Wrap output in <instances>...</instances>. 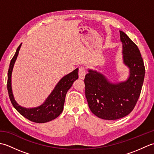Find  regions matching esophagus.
Instances as JSON below:
<instances>
[{
    "label": "esophagus",
    "mask_w": 154,
    "mask_h": 154,
    "mask_svg": "<svg viewBox=\"0 0 154 154\" xmlns=\"http://www.w3.org/2000/svg\"><path fill=\"white\" fill-rule=\"evenodd\" d=\"M86 75V69L84 67H81L79 68V77L80 79H83L85 78V76Z\"/></svg>",
    "instance_id": "obj_1"
}]
</instances>
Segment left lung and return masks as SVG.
I'll list each match as a JSON object with an SVG mask.
<instances>
[{"mask_svg":"<svg viewBox=\"0 0 154 154\" xmlns=\"http://www.w3.org/2000/svg\"><path fill=\"white\" fill-rule=\"evenodd\" d=\"M123 63L129 69L126 81L112 83L95 70L88 69L84 79L85 97L90 110L104 120H116L127 116L134 108L141 93L145 67L138 46L122 31Z\"/></svg>","mask_w":154,"mask_h":154,"instance_id":"1","label":"left lung"}]
</instances>
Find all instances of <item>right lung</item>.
I'll return each instance as SVG.
<instances>
[{
    "label": "right lung",
    "instance_id": "1",
    "mask_svg": "<svg viewBox=\"0 0 154 154\" xmlns=\"http://www.w3.org/2000/svg\"><path fill=\"white\" fill-rule=\"evenodd\" d=\"M22 44L19 45L14 57L11 61L8 71V81L7 89L10 99L16 110L26 119H28L32 122L36 123H45L56 119L60 115L63 110V105L65 103V96H66L68 90L71 87L73 82L78 79V71L79 69H75L70 73L62 77L59 81L54 90L51 91L50 95L44 103L40 106L34 108H25L22 107L16 103L12 93V73L15 61L17 59L20 49Z\"/></svg>",
    "mask_w": 154,
    "mask_h": 154
}]
</instances>
